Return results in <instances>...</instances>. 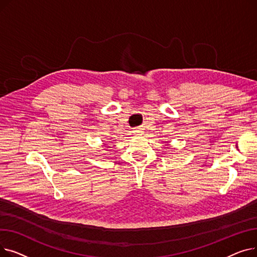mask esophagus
<instances>
[{"mask_svg": "<svg viewBox=\"0 0 257 257\" xmlns=\"http://www.w3.org/2000/svg\"><path fill=\"white\" fill-rule=\"evenodd\" d=\"M134 133H137V134H141L142 133V130H136V131H134Z\"/></svg>", "mask_w": 257, "mask_h": 257, "instance_id": "1", "label": "esophagus"}]
</instances>
